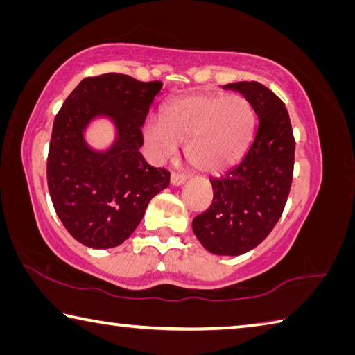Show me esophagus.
Segmentation results:
<instances>
[{
    "instance_id": "esophagus-1",
    "label": "esophagus",
    "mask_w": 355,
    "mask_h": 355,
    "mask_svg": "<svg viewBox=\"0 0 355 355\" xmlns=\"http://www.w3.org/2000/svg\"><path fill=\"white\" fill-rule=\"evenodd\" d=\"M186 182V175L184 173H182V172H177V171H173L172 172V175H171V183L173 184V186H180V184H183Z\"/></svg>"
}]
</instances>
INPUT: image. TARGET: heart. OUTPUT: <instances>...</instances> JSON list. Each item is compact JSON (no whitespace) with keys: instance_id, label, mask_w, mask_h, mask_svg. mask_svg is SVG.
Masks as SVG:
<instances>
[{"instance_id":"1","label":"heart","mask_w":355,"mask_h":355,"mask_svg":"<svg viewBox=\"0 0 355 355\" xmlns=\"http://www.w3.org/2000/svg\"><path fill=\"white\" fill-rule=\"evenodd\" d=\"M254 110L242 94L188 96L166 107L163 124L147 122L144 138L159 157L184 146L189 163L217 172L236 163L254 128Z\"/></svg>"}]
</instances>
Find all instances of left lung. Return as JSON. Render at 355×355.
I'll use <instances>...</instances> for the list:
<instances>
[{"label":"left lung","instance_id":"1","mask_svg":"<svg viewBox=\"0 0 355 355\" xmlns=\"http://www.w3.org/2000/svg\"><path fill=\"white\" fill-rule=\"evenodd\" d=\"M243 94L259 119L241 163L209 178L214 198L192 220L203 247L214 254L239 256L257 247L278 223L293 178L295 138L278 96L259 82L223 85Z\"/></svg>","mask_w":355,"mask_h":355}]
</instances>
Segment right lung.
<instances>
[{
    "mask_svg": "<svg viewBox=\"0 0 355 355\" xmlns=\"http://www.w3.org/2000/svg\"><path fill=\"white\" fill-rule=\"evenodd\" d=\"M159 80L139 82L107 73L87 77L57 113L48 153V188L68 233L89 248H113L130 237L150 200L166 189L171 173L147 164L139 147ZM94 117H110L116 139L93 151L83 132Z\"/></svg>",
    "mask_w": 355,
    "mask_h": 355,
    "instance_id": "add662e5",
    "label": "right lung"
}]
</instances>
